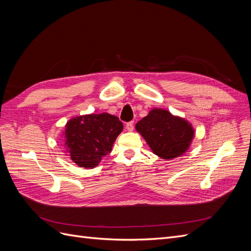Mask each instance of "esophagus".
Segmentation results:
<instances>
[{
	"label": "esophagus",
	"mask_w": 251,
	"mask_h": 251,
	"mask_svg": "<svg viewBox=\"0 0 251 251\" xmlns=\"http://www.w3.org/2000/svg\"><path fill=\"white\" fill-rule=\"evenodd\" d=\"M126 131L132 132L134 130V123H133V121H130V123H127L126 126Z\"/></svg>",
	"instance_id": "esophagus-1"
}]
</instances>
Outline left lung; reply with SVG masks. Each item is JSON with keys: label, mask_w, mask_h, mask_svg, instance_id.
Instances as JSON below:
<instances>
[{"label": "left lung", "mask_w": 251, "mask_h": 251, "mask_svg": "<svg viewBox=\"0 0 251 251\" xmlns=\"http://www.w3.org/2000/svg\"><path fill=\"white\" fill-rule=\"evenodd\" d=\"M150 149L164 160H173L186 153L195 137V130L185 118L164 109H151L135 126Z\"/></svg>", "instance_id": "1"}]
</instances>
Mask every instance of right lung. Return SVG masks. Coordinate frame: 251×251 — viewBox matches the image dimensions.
<instances>
[{"instance_id": "right-lung-1", "label": "right lung", "mask_w": 251, "mask_h": 251, "mask_svg": "<svg viewBox=\"0 0 251 251\" xmlns=\"http://www.w3.org/2000/svg\"><path fill=\"white\" fill-rule=\"evenodd\" d=\"M123 128L118 117L109 113L72 117L62 135L65 153L80 168L93 169L112 151Z\"/></svg>"}]
</instances>
